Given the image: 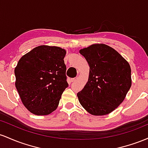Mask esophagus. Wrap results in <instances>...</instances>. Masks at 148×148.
Returning <instances> with one entry per match:
<instances>
[{
  "label": "esophagus",
  "instance_id": "esophagus-1",
  "mask_svg": "<svg viewBox=\"0 0 148 148\" xmlns=\"http://www.w3.org/2000/svg\"><path fill=\"white\" fill-rule=\"evenodd\" d=\"M77 79V77H75V78H73V79H71V81L72 82H75V81H76Z\"/></svg>",
  "mask_w": 148,
  "mask_h": 148
}]
</instances>
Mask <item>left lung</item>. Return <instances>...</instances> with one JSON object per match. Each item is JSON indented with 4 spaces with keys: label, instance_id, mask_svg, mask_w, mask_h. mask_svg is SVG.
<instances>
[{
    "label": "left lung",
    "instance_id": "1",
    "mask_svg": "<svg viewBox=\"0 0 148 148\" xmlns=\"http://www.w3.org/2000/svg\"><path fill=\"white\" fill-rule=\"evenodd\" d=\"M79 52L89 66L87 82L77 94L79 103L92 115L110 113L123 102L132 86L130 65L115 49L102 43Z\"/></svg>",
    "mask_w": 148,
    "mask_h": 148
}]
</instances>
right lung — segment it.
Instances as JSON below:
<instances>
[{
  "instance_id": "right-lung-1",
  "label": "right lung",
  "mask_w": 148,
  "mask_h": 148,
  "mask_svg": "<svg viewBox=\"0 0 148 148\" xmlns=\"http://www.w3.org/2000/svg\"><path fill=\"white\" fill-rule=\"evenodd\" d=\"M66 51L56 46L40 45L21 57L14 69L21 102L36 115H47L57 108L69 86L64 59Z\"/></svg>"
}]
</instances>
